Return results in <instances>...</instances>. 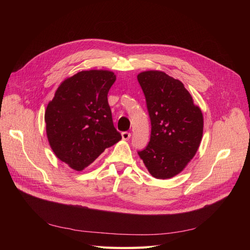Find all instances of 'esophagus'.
<instances>
[{
	"label": "esophagus",
	"mask_w": 250,
	"mask_h": 250,
	"mask_svg": "<svg viewBox=\"0 0 250 250\" xmlns=\"http://www.w3.org/2000/svg\"><path fill=\"white\" fill-rule=\"evenodd\" d=\"M130 135H131V133L129 131H123L122 132V139L124 141H128L130 139Z\"/></svg>",
	"instance_id": "obj_1"
}]
</instances>
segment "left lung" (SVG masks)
Instances as JSON below:
<instances>
[{
    "label": "left lung",
    "instance_id": "left-lung-1",
    "mask_svg": "<svg viewBox=\"0 0 250 250\" xmlns=\"http://www.w3.org/2000/svg\"><path fill=\"white\" fill-rule=\"evenodd\" d=\"M151 122L148 145L138 151L151 175H177L196 154L203 132V117L183 82L160 71L138 75Z\"/></svg>",
    "mask_w": 250,
    "mask_h": 250
}]
</instances>
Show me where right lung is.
Segmentation results:
<instances>
[{"label": "right lung", "mask_w": 250, "mask_h": 250, "mask_svg": "<svg viewBox=\"0 0 250 250\" xmlns=\"http://www.w3.org/2000/svg\"><path fill=\"white\" fill-rule=\"evenodd\" d=\"M115 81L109 71L79 72L59 85L48 104L44 121L50 146L74 170H83L122 139L107 101Z\"/></svg>", "instance_id": "right-lung-1"}]
</instances>
